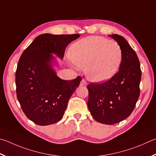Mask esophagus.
<instances>
[{"mask_svg":"<svg viewBox=\"0 0 156 156\" xmlns=\"http://www.w3.org/2000/svg\"><path fill=\"white\" fill-rule=\"evenodd\" d=\"M80 84L81 86H87V82H86L85 80H84V79H83V80H81Z\"/></svg>","mask_w":156,"mask_h":156,"instance_id":"34e87169","label":"esophagus"}]
</instances>
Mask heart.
Here are the masks:
<instances>
[{"label": "heart", "mask_w": 156, "mask_h": 156, "mask_svg": "<svg viewBox=\"0 0 156 156\" xmlns=\"http://www.w3.org/2000/svg\"><path fill=\"white\" fill-rule=\"evenodd\" d=\"M69 56L76 66L85 68L90 80L103 83L117 72L122 61V51L115 41L92 36L72 45Z\"/></svg>", "instance_id": "heart-1"}]
</instances>
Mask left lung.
I'll return each instance as SVG.
<instances>
[{"instance_id": "left-lung-1", "label": "left lung", "mask_w": 156, "mask_h": 156, "mask_svg": "<svg viewBox=\"0 0 156 156\" xmlns=\"http://www.w3.org/2000/svg\"><path fill=\"white\" fill-rule=\"evenodd\" d=\"M109 36L122 51L119 70L108 80L87 85V106L95 120L112 125L125 119L134 110L140 95L141 69L136 53L125 38L117 34Z\"/></svg>"}]
</instances>
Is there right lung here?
Returning <instances> with one entry per match:
<instances>
[{
    "instance_id": "1",
    "label": "right lung",
    "mask_w": 156,
    "mask_h": 156,
    "mask_svg": "<svg viewBox=\"0 0 156 156\" xmlns=\"http://www.w3.org/2000/svg\"><path fill=\"white\" fill-rule=\"evenodd\" d=\"M80 35L42 34L37 37L19 59L16 72L17 98L27 117L39 126L60 121L80 76L65 80L51 66L52 53L63 58L66 47Z\"/></svg>"
}]
</instances>
